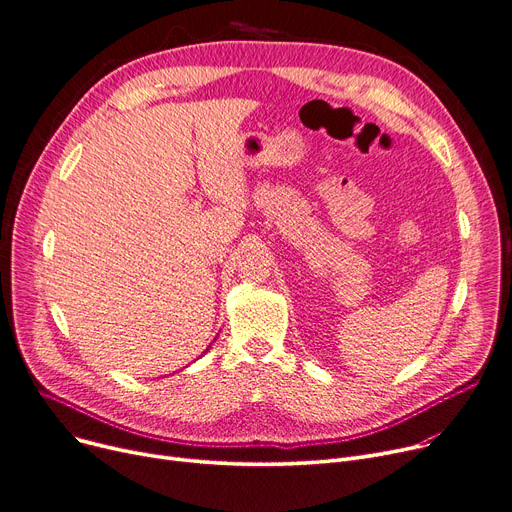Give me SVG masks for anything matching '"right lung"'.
<instances>
[{"label":"right lung","mask_w":512,"mask_h":512,"mask_svg":"<svg viewBox=\"0 0 512 512\" xmlns=\"http://www.w3.org/2000/svg\"><path fill=\"white\" fill-rule=\"evenodd\" d=\"M210 348H212V346H210ZM210 348H208V350H210ZM208 350H206V352H208Z\"/></svg>","instance_id":"right-lung-1"}]
</instances>
